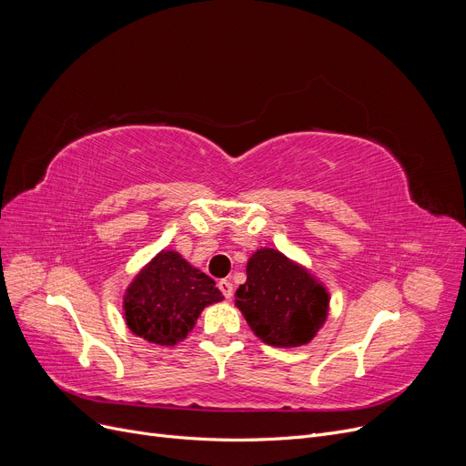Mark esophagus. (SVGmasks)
Returning a JSON list of instances; mask_svg holds the SVG:
<instances>
[{"label": "esophagus", "mask_w": 466, "mask_h": 466, "mask_svg": "<svg viewBox=\"0 0 466 466\" xmlns=\"http://www.w3.org/2000/svg\"><path fill=\"white\" fill-rule=\"evenodd\" d=\"M218 286H219L221 294H224L228 299L233 296V282H231V280L224 279V280H219V282H218Z\"/></svg>", "instance_id": "esophagus-1"}]
</instances>
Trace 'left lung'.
I'll return each instance as SVG.
<instances>
[{
  "instance_id": "1",
  "label": "left lung",
  "mask_w": 466,
  "mask_h": 466,
  "mask_svg": "<svg viewBox=\"0 0 466 466\" xmlns=\"http://www.w3.org/2000/svg\"><path fill=\"white\" fill-rule=\"evenodd\" d=\"M235 305L254 336L271 347L311 343L329 311L328 288L305 265L277 248H258L247 263V282Z\"/></svg>"
}]
</instances>
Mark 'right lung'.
Wrapping results in <instances>:
<instances>
[{"label":"right lung","mask_w":466,"mask_h":466,"mask_svg":"<svg viewBox=\"0 0 466 466\" xmlns=\"http://www.w3.org/2000/svg\"><path fill=\"white\" fill-rule=\"evenodd\" d=\"M224 299L216 282L176 250L155 254L123 294V315L132 334L163 347L187 338L203 309Z\"/></svg>","instance_id":"right-lung-1"}]
</instances>
